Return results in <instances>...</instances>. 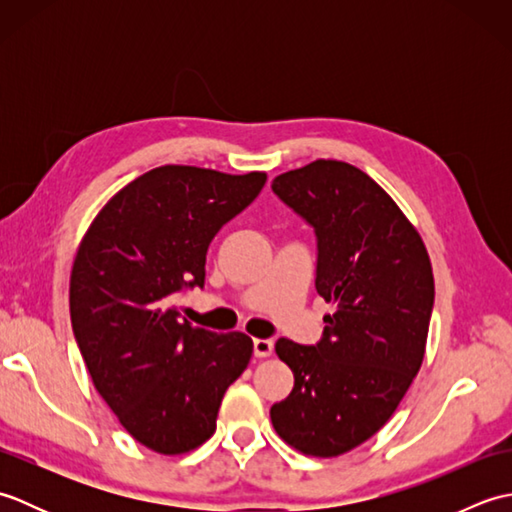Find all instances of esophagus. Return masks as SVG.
<instances>
[{"label":"esophagus","mask_w":512,"mask_h":512,"mask_svg":"<svg viewBox=\"0 0 512 512\" xmlns=\"http://www.w3.org/2000/svg\"><path fill=\"white\" fill-rule=\"evenodd\" d=\"M273 347H275V343L270 339H255L253 341V352L257 358H266L273 354Z\"/></svg>","instance_id":"1"}]
</instances>
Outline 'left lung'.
<instances>
[{
    "mask_svg": "<svg viewBox=\"0 0 512 512\" xmlns=\"http://www.w3.org/2000/svg\"><path fill=\"white\" fill-rule=\"evenodd\" d=\"M273 191L317 233V292L332 303L323 339H279L295 374L270 420L312 458H336L391 418L418 374L433 310V270L420 233L383 187L341 160L281 173Z\"/></svg>",
    "mask_w": 512,
    "mask_h": 512,
    "instance_id": "8db88e82",
    "label": "left lung"
}]
</instances>
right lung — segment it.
<instances>
[{
  "instance_id": "obj_1",
  "label": "right lung",
  "mask_w": 512,
  "mask_h": 512,
  "mask_svg": "<svg viewBox=\"0 0 512 512\" xmlns=\"http://www.w3.org/2000/svg\"><path fill=\"white\" fill-rule=\"evenodd\" d=\"M264 184V171L156 167L103 206L76 250L74 339L96 391L151 451L180 455L209 440L224 391L253 356L244 332L195 328L171 303L204 286L211 239Z\"/></svg>"
}]
</instances>
